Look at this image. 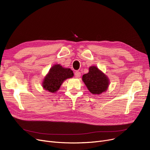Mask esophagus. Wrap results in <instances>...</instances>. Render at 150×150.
Here are the masks:
<instances>
[{
    "mask_svg": "<svg viewBox=\"0 0 150 150\" xmlns=\"http://www.w3.org/2000/svg\"><path fill=\"white\" fill-rule=\"evenodd\" d=\"M80 76H81L80 72H79V71H76V72H75V76L76 78H79V77H80Z\"/></svg>",
    "mask_w": 150,
    "mask_h": 150,
    "instance_id": "esophagus-1",
    "label": "esophagus"
}]
</instances>
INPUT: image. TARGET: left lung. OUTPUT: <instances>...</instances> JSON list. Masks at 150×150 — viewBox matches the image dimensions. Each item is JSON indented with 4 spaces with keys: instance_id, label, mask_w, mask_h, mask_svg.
<instances>
[{
    "instance_id": "8db88e82",
    "label": "left lung",
    "mask_w": 150,
    "mask_h": 150,
    "mask_svg": "<svg viewBox=\"0 0 150 150\" xmlns=\"http://www.w3.org/2000/svg\"><path fill=\"white\" fill-rule=\"evenodd\" d=\"M82 80L88 90L97 95L106 91L109 83L108 77L96 66L90 67L89 72L83 75Z\"/></svg>"
}]
</instances>
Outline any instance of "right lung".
<instances>
[{
	"label": "right lung",
	"mask_w": 150,
	"mask_h": 150,
	"mask_svg": "<svg viewBox=\"0 0 150 150\" xmlns=\"http://www.w3.org/2000/svg\"><path fill=\"white\" fill-rule=\"evenodd\" d=\"M73 76L74 73L71 69L63 68L59 64L54 65L44 78L42 86L47 91L55 92L59 89L63 81Z\"/></svg>",
	"instance_id": "add662e5"
}]
</instances>
